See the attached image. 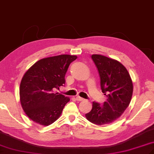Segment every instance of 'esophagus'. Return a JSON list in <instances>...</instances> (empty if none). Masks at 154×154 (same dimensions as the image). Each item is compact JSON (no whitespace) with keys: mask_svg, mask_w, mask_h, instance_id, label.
Segmentation results:
<instances>
[{"mask_svg":"<svg viewBox=\"0 0 154 154\" xmlns=\"http://www.w3.org/2000/svg\"><path fill=\"white\" fill-rule=\"evenodd\" d=\"M75 99H76V100L79 101H84V100H85L83 99V98L81 97L80 96H77V97H75Z\"/></svg>","mask_w":154,"mask_h":154,"instance_id":"esophagus-1","label":"esophagus"}]
</instances>
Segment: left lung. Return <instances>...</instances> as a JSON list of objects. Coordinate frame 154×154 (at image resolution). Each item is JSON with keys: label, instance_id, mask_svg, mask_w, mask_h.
Instances as JSON below:
<instances>
[{"label": "left lung", "instance_id": "left-lung-1", "mask_svg": "<svg viewBox=\"0 0 154 154\" xmlns=\"http://www.w3.org/2000/svg\"><path fill=\"white\" fill-rule=\"evenodd\" d=\"M100 77L102 92L107 97L103 105L94 101L92 109L85 116L92 123L105 125L120 118L131 101L132 80L127 69L120 62L101 54H92Z\"/></svg>", "mask_w": 154, "mask_h": 154}]
</instances>
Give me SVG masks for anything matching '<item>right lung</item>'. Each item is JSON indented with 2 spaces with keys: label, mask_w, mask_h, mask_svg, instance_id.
Listing matches in <instances>:
<instances>
[{
  "label": "right lung",
  "mask_w": 154,
  "mask_h": 154,
  "mask_svg": "<svg viewBox=\"0 0 154 154\" xmlns=\"http://www.w3.org/2000/svg\"><path fill=\"white\" fill-rule=\"evenodd\" d=\"M75 55L60 54L37 61L23 75L19 88L21 105L30 120L49 125L60 116L68 97L54 92L65 84V75Z\"/></svg>",
  "instance_id": "obj_1"
}]
</instances>
